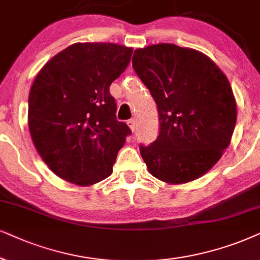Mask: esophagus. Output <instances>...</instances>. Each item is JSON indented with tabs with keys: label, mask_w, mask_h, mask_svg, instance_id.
<instances>
[{
	"label": "esophagus",
	"mask_w": 260,
	"mask_h": 260,
	"mask_svg": "<svg viewBox=\"0 0 260 260\" xmlns=\"http://www.w3.org/2000/svg\"><path fill=\"white\" fill-rule=\"evenodd\" d=\"M127 124H128V127L131 128V131H134V129H136L137 124H136V120H134V119L128 120V121H127Z\"/></svg>",
	"instance_id": "esophagus-1"
}]
</instances>
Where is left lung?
Listing matches in <instances>:
<instances>
[{"label":"left lung","instance_id":"obj_1","mask_svg":"<svg viewBox=\"0 0 260 260\" xmlns=\"http://www.w3.org/2000/svg\"><path fill=\"white\" fill-rule=\"evenodd\" d=\"M133 69L157 103L160 131L140 153L168 184L202 177L230 146L237 102L222 70L202 52L175 44L137 48Z\"/></svg>","mask_w":260,"mask_h":260}]
</instances>
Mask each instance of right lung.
<instances>
[{
	"instance_id": "add662e5",
	"label": "right lung",
	"mask_w": 260,
	"mask_h": 260,
	"mask_svg": "<svg viewBox=\"0 0 260 260\" xmlns=\"http://www.w3.org/2000/svg\"><path fill=\"white\" fill-rule=\"evenodd\" d=\"M132 47L76 43L38 72L28 98L30 138L45 164L72 184L91 186L109 177L131 134L116 120L109 94L126 70Z\"/></svg>"
}]
</instances>
